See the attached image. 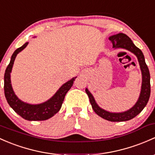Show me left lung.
<instances>
[{"label":"left lung","mask_w":155,"mask_h":155,"mask_svg":"<svg viewBox=\"0 0 155 155\" xmlns=\"http://www.w3.org/2000/svg\"><path fill=\"white\" fill-rule=\"evenodd\" d=\"M109 40L112 42L114 49H123L134 53L137 56L142 73V85L139 98L132 107L123 112H110L102 108L96 102L94 96L86 88L85 91L88 96L93 110L97 115L105 120L110 122H123L131 120L139 114L143 109L147 105L150 97V73L149 68L145 61L144 55L139 48H137L131 39L124 33H118L109 37Z\"/></svg>","instance_id":"left-lung-1"}]
</instances>
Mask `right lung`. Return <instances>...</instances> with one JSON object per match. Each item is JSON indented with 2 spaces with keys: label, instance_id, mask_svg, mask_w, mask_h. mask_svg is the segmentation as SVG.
<instances>
[{
  "label": "right lung",
  "instance_id": "1",
  "mask_svg": "<svg viewBox=\"0 0 155 155\" xmlns=\"http://www.w3.org/2000/svg\"><path fill=\"white\" fill-rule=\"evenodd\" d=\"M29 42H26L23 46L18 48L13 53L10 62L6 68L4 73V94L8 104L13 110L22 118L29 121H41L50 119L59 111L64 97L68 91L73 86L76 77L68 81L59 87L56 94L46 102L40 104H30L21 100L15 94L11 84V75L13 64L16 56L28 45Z\"/></svg>",
  "mask_w": 155,
  "mask_h": 155
}]
</instances>
